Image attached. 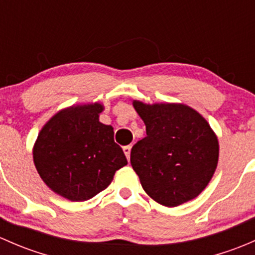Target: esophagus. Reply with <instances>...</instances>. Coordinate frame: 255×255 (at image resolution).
Here are the masks:
<instances>
[{"label": "esophagus", "instance_id": "esophagus-1", "mask_svg": "<svg viewBox=\"0 0 255 255\" xmlns=\"http://www.w3.org/2000/svg\"><path fill=\"white\" fill-rule=\"evenodd\" d=\"M130 149H132V146L130 145L123 146V151H125V154H126V156H127L128 160H129V156H130Z\"/></svg>", "mask_w": 255, "mask_h": 255}]
</instances>
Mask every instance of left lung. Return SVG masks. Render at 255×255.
<instances>
[{
	"mask_svg": "<svg viewBox=\"0 0 255 255\" xmlns=\"http://www.w3.org/2000/svg\"><path fill=\"white\" fill-rule=\"evenodd\" d=\"M146 137L130 150V164L144 191L160 205L179 206L210 182L218 140L204 117L185 105L133 102Z\"/></svg>",
	"mask_w": 255,
	"mask_h": 255,
	"instance_id": "left-lung-1",
	"label": "left lung"
}]
</instances>
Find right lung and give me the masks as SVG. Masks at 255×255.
Returning a JSON list of instances; mask_svg holds the SVG:
<instances>
[{
  "instance_id": "obj_1",
  "label": "right lung",
  "mask_w": 255,
  "mask_h": 255,
  "mask_svg": "<svg viewBox=\"0 0 255 255\" xmlns=\"http://www.w3.org/2000/svg\"><path fill=\"white\" fill-rule=\"evenodd\" d=\"M100 104L69 107L40 130L33 150L43 181L70 201H86L106 189L127 165L113 128L99 121Z\"/></svg>"
}]
</instances>
